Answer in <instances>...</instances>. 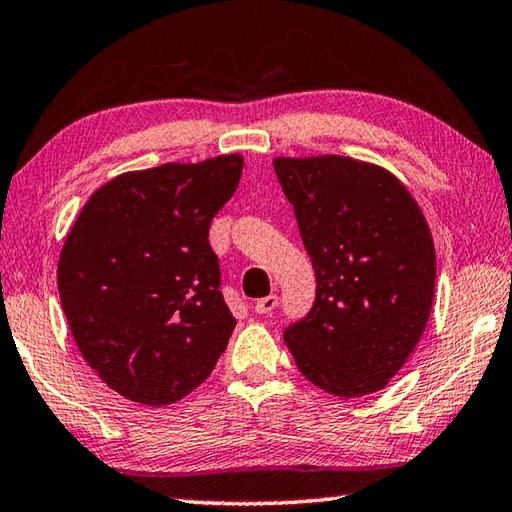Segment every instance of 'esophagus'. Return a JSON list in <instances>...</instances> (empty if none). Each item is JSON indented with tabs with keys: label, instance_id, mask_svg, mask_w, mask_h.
Returning <instances> with one entry per match:
<instances>
[{
	"label": "esophagus",
	"instance_id": "obj_1",
	"mask_svg": "<svg viewBox=\"0 0 512 512\" xmlns=\"http://www.w3.org/2000/svg\"><path fill=\"white\" fill-rule=\"evenodd\" d=\"M276 305H278V296L269 294L265 298H258V301L254 303V312L256 314H269V312L276 310Z\"/></svg>",
	"mask_w": 512,
	"mask_h": 512
}]
</instances>
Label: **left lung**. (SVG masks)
Returning <instances> with one entry per match:
<instances>
[{
	"label": "left lung",
	"mask_w": 512,
	"mask_h": 512,
	"mask_svg": "<svg viewBox=\"0 0 512 512\" xmlns=\"http://www.w3.org/2000/svg\"><path fill=\"white\" fill-rule=\"evenodd\" d=\"M316 274V301L283 339L307 381L352 399L388 385L426 330L435 243L408 187L347 156L274 158Z\"/></svg>",
	"instance_id": "1"
}]
</instances>
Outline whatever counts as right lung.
Returning a JSON list of instances; mask_svg holds the SVG:
<instances>
[{
  "label": "right lung",
  "instance_id": "add662e5",
  "mask_svg": "<svg viewBox=\"0 0 512 512\" xmlns=\"http://www.w3.org/2000/svg\"><path fill=\"white\" fill-rule=\"evenodd\" d=\"M240 173V153L120 173L64 240L57 289L73 339L129 401H180L225 352L236 318L218 289L209 225Z\"/></svg>",
  "mask_w": 512,
  "mask_h": 512
}]
</instances>
